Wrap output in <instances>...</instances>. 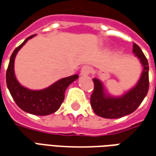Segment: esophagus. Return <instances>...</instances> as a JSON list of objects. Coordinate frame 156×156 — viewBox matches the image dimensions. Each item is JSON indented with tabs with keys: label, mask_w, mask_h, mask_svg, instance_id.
Wrapping results in <instances>:
<instances>
[{
	"label": "esophagus",
	"mask_w": 156,
	"mask_h": 156,
	"mask_svg": "<svg viewBox=\"0 0 156 156\" xmlns=\"http://www.w3.org/2000/svg\"><path fill=\"white\" fill-rule=\"evenodd\" d=\"M91 72V68L89 66H83L82 68L81 71H80V75L81 76H88Z\"/></svg>",
	"instance_id": "34e87169"
}]
</instances>
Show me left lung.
I'll return each mask as SVG.
<instances>
[{"label":"left lung","instance_id":"8db88e82","mask_svg":"<svg viewBox=\"0 0 156 156\" xmlns=\"http://www.w3.org/2000/svg\"><path fill=\"white\" fill-rule=\"evenodd\" d=\"M133 53L143 66V71L137 83L121 96H112L105 90L98 78L93 79L94 83L90 103L97 115L105 119H119L130 115L144 100L149 90V63L147 58L137 44H133Z\"/></svg>","mask_w":156,"mask_h":156}]
</instances>
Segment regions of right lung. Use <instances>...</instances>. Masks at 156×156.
Segmentation results:
<instances>
[{
	"label": "right lung",
	"mask_w": 156,
	"mask_h": 156,
	"mask_svg": "<svg viewBox=\"0 0 156 156\" xmlns=\"http://www.w3.org/2000/svg\"><path fill=\"white\" fill-rule=\"evenodd\" d=\"M32 35L26 39L19 47L16 48L10 58L8 68L6 70V85L10 94L19 108L23 111L35 115H51L60 108L64 100V93L69 85L78 78V75L59 79L49 87L41 90H32L22 86L16 78L14 62L18 51L26 44Z\"/></svg>",
	"instance_id": "right-lung-1"
}]
</instances>
